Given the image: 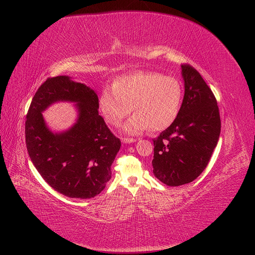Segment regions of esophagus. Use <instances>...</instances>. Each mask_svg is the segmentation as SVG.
Segmentation results:
<instances>
[{
  "label": "esophagus",
  "mask_w": 255,
  "mask_h": 255,
  "mask_svg": "<svg viewBox=\"0 0 255 255\" xmlns=\"http://www.w3.org/2000/svg\"><path fill=\"white\" fill-rule=\"evenodd\" d=\"M123 142H125V143H133V142H136V139H133V138H124Z\"/></svg>",
  "instance_id": "34e87169"
}]
</instances>
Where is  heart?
I'll list each match as a JSON object with an SVG mask.
<instances>
[{
  "label": "heart",
  "instance_id": "heart-1",
  "mask_svg": "<svg viewBox=\"0 0 255 255\" xmlns=\"http://www.w3.org/2000/svg\"><path fill=\"white\" fill-rule=\"evenodd\" d=\"M182 84L177 78L156 72L139 71L118 77L112 88L105 87L99 98V108L107 124L118 127L134 113L124 129L137 134L149 128L159 131L171 127L181 110Z\"/></svg>",
  "mask_w": 255,
  "mask_h": 255
}]
</instances>
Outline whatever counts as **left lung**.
Instances as JSON below:
<instances>
[{
    "label": "left lung",
    "mask_w": 255,
    "mask_h": 255,
    "mask_svg": "<svg viewBox=\"0 0 255 255\" xmlns=\"http://www.w3.org/2000/svg\"><path fill=\"white\" fill-rule=\"evenodd\" d=\"M184 98L175 123L153 140V173L162 183L179 186L206 169L220 134L217 101L201 74L183 64Z\"/></svg>",
    "instance_id": "obj_1"
}]
</instances>
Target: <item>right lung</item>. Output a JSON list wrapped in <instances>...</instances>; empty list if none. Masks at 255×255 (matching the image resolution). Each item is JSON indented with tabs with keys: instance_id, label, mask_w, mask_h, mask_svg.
Listing matches in <instances>:
<instances>
[{
	"instance_id": "add662e5",
	"label": "right lung",
	"mask_w": 255,
	"mask_h": 255,
	"mask_svg": "<svg viewBox=\"0 0 255 255\" xmlns=\"http://www.w3.org/2000/svg\"><path fill=\"white\" fill-rule=\"evenodd\" d=\"M56 100L76 101L79 121L70 131L52 134L41 111ZM99 98L88 86L68 76L47 78L26 114L25 144L35 168L54 190L69 198L91 199L105 188L122 146L99 115Z\"/></svg>"
}]
</instances>
